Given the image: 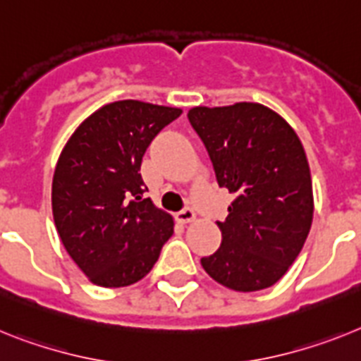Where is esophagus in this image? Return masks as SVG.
I'll use <instances>...</instances> for the list:
<instances>
[{
    "mask_svg": "<svg viewBox=\"0 0 361 361\" xmlns=\"http://www.w3.org/2000/svg\"><path fill=\"white\" fill-rule=\"evenodd\" d=\"M194 218H196V212H194V209L190 205H187L183 211L178 212V219L183 221V224H190V221H194Z\"/></svg>",
    "mask_w": 361,
    "mask_h": 361,
    "instance_id": "esophagus-1",
    "label": "esophagus"
}]
</instances>
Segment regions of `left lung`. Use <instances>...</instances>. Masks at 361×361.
<instances>
[{
  "instance_id": "1",
  "label": "left lung",
  "mask_w": 361,
  "mask_h": 361,
  "mask_svg": "<svg viewBox=\"0 0 361 361\" xmlns=\"http://www.w3.org/2000/svg\"><path fill=\"white\" fill-rule=\"evenodd\" d=\"M187 116L218 185L236 196L218 221L221 245L202 258L203 269L233 290L267 289L293 265L311 231L314 202L302 142L259 103L194 106Z\"/></svg>"
}]
</instances>
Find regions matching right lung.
Listing matches in <instances>:
<instances>
[{"label":"right lung","mask_w":361,"mask_h":361,"mask_svg":"<svg viewBox=\"0 0 361 361\" xmlns=\"http://www.w3.org/2000/svg\"><path fill=\"white\" fill-rule=\"evenodd\" d=\"M180 109L123 99L72 134L52 180V214L65 249L99 287H127L158 262L172 216L145 198L140 174L150 142Z\"/></svg>","instance_id":"obj_1"}]
</instances>
